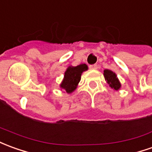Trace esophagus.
Here are the masks:
<instances>
[{
	"mask_svg": "<svg viewBox=\"0 0 152 152\" xmlns=\"http://www.w3.org/2000/svg\"><path fill=\"white\" fill-rule=\"evenodd\" d=\"M90 68L92 69V70H97V69H98V66L96 65V64H94V65H91L90 66Z\"/></svg>",
	"mask_w": 152,
	"mask_h": 152,
	"instance_id": "esophagus-1",
	"label": "esophagus"
}]
</instances>
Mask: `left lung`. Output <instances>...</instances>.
<instances>
[{
	"instance_id": "8db88e82",
	"label": "left lung",
	"mask_w": 152,
	"mask_h": 152,
	"mask_svg": "<svg viewBox=\"0 0 152 152\" xmlns=\"http://www.w3.org/2000/svg\"><path fill=\"white\" fill-rule=\"evenodd\" d=\"M104 76L106 82L109 84V86L111 87L114 91H119L121 89V83L119 80L117 76L116 73L113 72V71L109 69H105L104 71Z\"/></svg>"
}]
</instances>
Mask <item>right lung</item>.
<instances>
[{"instance_id":"obj_1","label":"right lung","mask_w":152,"mask_h":152,"mask_svg":"<svg viewBox=\"0 0 152 152\" xmlns=\"http://www.w3.org/2000/svg\"><path fill=\"white\" fill-rule=\"evenodd\" d=\"M88 70V66L86 64H80L76 66H69L64 72V77L60 84V88L64 90V93L71 94L76 91L78 86L81 74Z\"/></svg>"}]
</instances>
